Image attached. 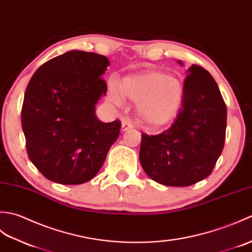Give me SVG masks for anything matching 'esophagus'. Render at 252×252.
Masks as SVG:
<instances>
[{"label": "esophagus", "mask_w": 252, "mask_h": 252, "mask_svg": "<svg viewBox=\"0 0 252 252\" xmlns=\"http://www.w3.org/2000/svg\"><path fill=\"white\" fill-rule=\"evenodd\" d=\"M131 128H133V125L129 120L124 119L122 121V131H127L131 129Z\"/></svg>", "instance_id": "obj_1"}]
</instances>
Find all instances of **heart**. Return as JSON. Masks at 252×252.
Returning a JSON list of instances; mask_svg holds the SVG:
<instances>
[{
    "label": "heart",
    "instance_id": "heart-1",
    "mask_svg": "<svg viewBox=\"0 0 252 252\" xmlns=\"http://www.w3.org/2000/svg\"><path fill=\"white\" fill-rule=\"evenodd\" d=\"M184 88L182 82L163 72L148 71L126 76L121 87L115 82L109 86V97L115 104L123 97L137 102V113L149 126H163L173 120L180 111Z\"/></svg>",
    "mask_w": 252,
    "mask_h": 252
}]
</instances>
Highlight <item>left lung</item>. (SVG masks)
Masks as SVG:
<instances>
[{
  "mask_svg": "<svg viewBox=\"0 0 252 252\" xmlns=\"http://www.w3.org/2000/svg\"><path fill=\"white\" fill-rule=\"evenodd\" d=\"M183 88L173 124L159 135L142 133L139 154L145 173L168 187L192 186L208 177L225 140L226 105L214 77L192 64Z\"/></svg>",
  "mask_w": 252,
  "mask_h": 252,
  "instance_id": "obj_1",
  "label": "left lung"
}]
</instances>
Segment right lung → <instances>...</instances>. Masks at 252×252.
Wrapping results in <instances>:
<instances>
[{"instance_id": "right-lung-1", "label": "right lung", "mask_w": 252, "mask_h": 252, "mask_svg": "<svg viewBox=\"0 0 252 252\" xmlns=\"http://www.w3.org/2000/svg\"><path fill=\"white\" fill-rule=\"evenodd\" d=\"M109 65L102 55L70 50L42 64L28 84L21 111L27 152L48 180H92L119 138L121 122L102 123L96 115Z\"/></svg>"}]
</instances>
